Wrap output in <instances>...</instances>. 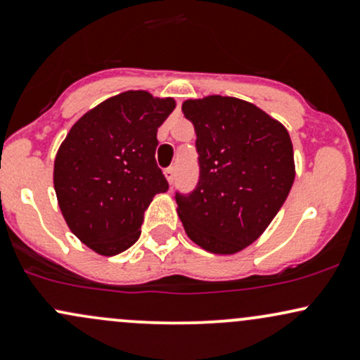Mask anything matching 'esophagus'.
Segmentation results:
<instances>
[{
    "label": "esophagus",
    "instance_id": "1",
    "mask_svg": "<svg viewBox=\"0 0 360 360\" xmlns=\"http://www.w3.org/2000/svg\"><path fill=\"white\" fill-rule=\"evenodd\" d=\"M164 176H166L167 183L172 184V181H174V176H176V169L174 167H167L166 171H164Z\"/></svg>",
    "mask_w": 360,
    "mask_h": 360
}]
</instances>
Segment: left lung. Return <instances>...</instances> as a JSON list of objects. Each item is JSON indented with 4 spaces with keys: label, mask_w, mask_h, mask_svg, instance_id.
<instances>
[{
    "label": "left lung",
    "mask_w": 360,
    "mask_h": 360,
    "mask_svg": "<svg viewBox=\"0 0 360 360\" xmlns=\"http://www.w3.org/2000/svg\"><path fill=\"white\" fill-rule=\"evenodd\" d=\"M200 154V183L176 194L184 232L201 249L237 254L266 232L295 183L286 127L254 103L210 94L183 103Z\"/></svg>",
    "instance_id": "1"
}]
</instances>
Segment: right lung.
<instances>
[{"instance_id":"obj_1","label":"right lung","mask_w":360,"mask_h":360,"mask_svg":"<svg viewBox=\"0 0 360 360\" xmlns=\"http://www.w3.org/2000/svg\"><path fill=\"white\" fill-rule=\"evenodd\" d=\"M174 98L125 91L74 123L53 160V189L65 223L96 254L117 255L140 237L143 212L169 184L157 167V128Z\"/></svg>"}]
</instances>
